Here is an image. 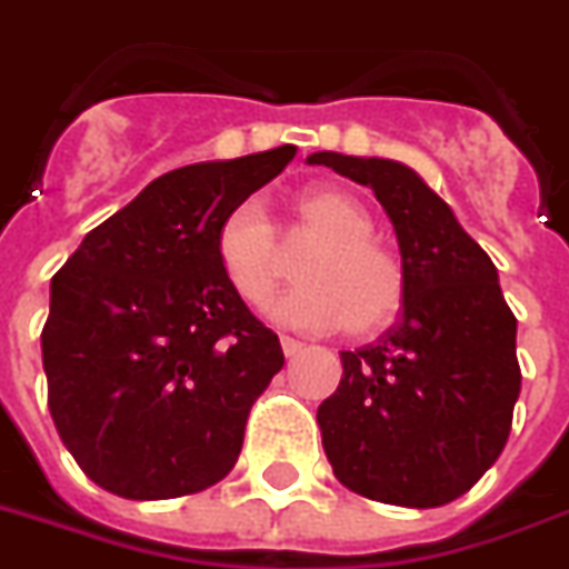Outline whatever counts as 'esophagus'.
Here are the masks:
<instances>
[{
  "mask_svg": "<svg viewBox=\"0 0 569 569\" xmlns=\"http://www.w3.org/2000/svg\"><path fill=\"white\" fill-rule=\"evenodd\" d=\"M302 341L290 339V336H281V350H284V357H297V353H302Z\"/></svg>",
  "mask_w": 569,
  "mask_h": 569,
  "instance_id": "1",
  "label": "esophagus"
}]
</instances>
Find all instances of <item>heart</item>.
<instances>
[{
  "label": "heart",
  "instance_id": "1",
  "mask_svg": "<svg viewBox=\"0 0 569 569\" xmlns=\"http://www.w3.org/2000/svg\"><path fill=\"white\" fill-rule=\"evenodd\" d=\"M297 224L318 246L300 260L297 288L272 302V320L306 332L366 336L387 327L408 293L405 263L375 239V216L345 188L318 186L297 200ZM216 258L239 300L260 309L281 279L279 237L260 200H242L216 230Z\"/></svg>",
  "mask_w": 569,
  "mask_h": 569
}]
</instances>
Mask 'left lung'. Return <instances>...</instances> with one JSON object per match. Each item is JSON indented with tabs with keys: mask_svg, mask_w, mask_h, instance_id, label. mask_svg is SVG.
<instances>
[{
	"mask_svg": "<svg viewBox=\"0 0 569 569\" xmlns=\"http://www.w3.org/2000/svg\"><path fill=\"white\" fill-rule=\"evenodd\" d=\"M309 164L375 191L408 276L399 323L341 350L339 390L318 408L332 473L371 501H456L501 456L522 387L498 269L408 164L339 152Z\"/></svg>",
	"mask_w": 569,
	"mask_h": 569,
	"instance_id": "8db88e82",
	"label": "left lung"
}]
</instances>
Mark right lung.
I'll return each mask as SVG.
<instances>
[{
  "label": "right lung",
  "instance_id": "obj_1",
  "mask_svg": "<svg viewBox=\"0 0 569 569\" xmlns=\"http://www.w3.org/2000/svg\"><path fill=\"white\" fill-rule=\"evenodd\" d=\"M293 156L279 147L152 179L50 281L47 405L107 492L164 501L237 465L251 405L284 353L224 279L216 230Z\"/></svg>",
  "mask_w": 569,
  "mask_h": 569
}]
</instances>
